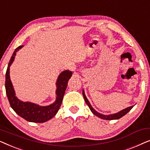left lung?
Listing matches in <instances>:
<instances>
[{
	"label": "left lung",
	"instance_id": "left-lung-1",
	"mask_svg": "<svg viewBox=\"0 0 150 150\" xmlns=\"http://www.w3.org/2000/svg\"><path fill=\"white\" fill-rule=\"evenodd\" d=\"M83 98L84 99H85V101L87 104L89 106V108H90V110H91V111L93 112V115H95L98 117L102 119V120H118V119H120L121 117H122L123 116H124L125 115L126 113H128V112L130 111V110L132 109L133 108V106H131L130 107H128L126 108H125V109L121 110V111L117 112V113H114V114H111V115H102L101 113H100V112H98L96 111V110L94 109V108L92 107L91 104L89 103V100H87V97H86L85 94V92H84V90H83Z\"/></svg>",
	"mask_w": 150,
	"mask_h": 150
}]
</instances>
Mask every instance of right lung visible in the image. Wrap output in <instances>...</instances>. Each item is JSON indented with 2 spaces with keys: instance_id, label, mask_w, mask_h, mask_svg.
<instances>
[{
  "instance_id": "add662e5",
  "label": "right lung",
  "mask_w": 150,
  "mask_h": 150,
  "mask_svg": "<svg viewBox=\"0 0 150 150\" xmlns=\"http://www.w3.org/2000/svg\"><path fill=\"white\" fill-rule=\"evenodd\" d=\"M23 46H20L16 49L10 59L5 76V89L10 106L18 115L30 122L43 123L50 120L57 113L62 103L63 96L66 90L67 82L70 79L72 72L65 70L59 74L57 81L56 100L50 105L42 106L29 102H22L16 96L13 85L9 76V67L15 59L16 52Z\"/></svg>"
}]
</instances>
